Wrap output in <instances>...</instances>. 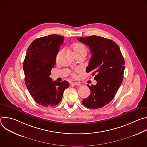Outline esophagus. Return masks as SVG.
<instances>
[{"mask_svg":"<svg viewBox=\"0 0 147 147\" xmlns=\"http://www.w3.org/2000/svg\"><path fill=\"white\" fill-rule=\"evenodd\" d=\"M72 85H74V86H81V84L80 82H73L72 83Z\"/></svg>","mask_w":147,"mask_h":147,"instance_id":"34e87169","label":"esophagus"}]
</instances>
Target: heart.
<instances>
[{"label": "heart", "instance_id": "heart-1", "mask_svg": "<svg viewBox=\"0 0 147 147\" xmlns=\"http://www.w3.org/2000/svg\"><path fill=\"white\" fill-rule=\"evenodd\" d=\"M73 52L74 53V55L76 54H78L80 53H82L84 52L87 53V48L85 47V45L81 44V43H76L73 45ZM82 71V69L81 68H77L76 69H75L73 72H72V75L73 77H75L76 76V73H80Z\"/></svg>", "mask_w": 147, "mask_h": 147}]
</instances>
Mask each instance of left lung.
<instances>
[{
  "mask_svg": "<svg viewBox=\"0 0 147 147\" xmlns=\"http://www.w3.org/2000/svg\"><path fill=\"white\" fill-rule=\"evenodd\" d=\"M77 39L90 48L92 56L86 71L95 75L97 81L95 86L87 85L91 93L82 103L90 109L101 108L113 99L120 87L124 70L123 56L111 39L96 35Z\"/></svg>",
  "mask_w": 147,
  "mask_h": 147,
  "instance_id": "obj_1",
  "label": "left lung"
}]
</instances>
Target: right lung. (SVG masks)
Listing matches in <instances>:
<instances>
[{
    "instance_id": "right-lung-1",
    "label": "right lung",
    "mask_w": 147,
    "mask_h": 147,
    "mask_svg": "<svg viewBox=\"0 0 147 147\" xmlns=\"http://www.w3.org/2000/svg\"><path fill=\"white\" fill-rule=\"evenodd\" d=\"M63 40L64 36L56 34L35 39L28 48L23 62L27 88L35 101L45 107L59 104L70 86L67 81H53L49 77Z\"/></svg>"
}]
</instances>
